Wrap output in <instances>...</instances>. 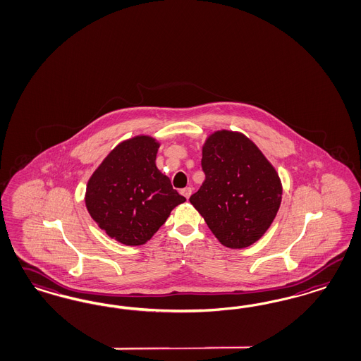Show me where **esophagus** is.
Instances as JSON below:
<instances>
[{
	"mask_svg": "<svg viewBox=\"0 0 361 361\" xmlns=\"http://www.w3.org/2000/svg\"><path fill=\"white\" fill-rule=\"evenodd\" d=\"M181 195H183L185 199H189L190 195H192V188L187 187L184 188V189H181Z\"/></svg>",
	"mask_w": 361,
	"mask_h": 361,
	"instance_id": "obj_1",
	"label": "esophagus"
}]
</instances>
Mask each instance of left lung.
I'll list each match as a JSON object with an SVG mask.
<instances>
[{
	"mask_svg": "<svg viewBox=\"0 0 361 361\" xmlns=\"http://www.w3.org/2000/svg\"><path fill=\"white\" fill-rule=\"evenodd\" d=\"M205 180L190 196L212 233L232 249L245 248L267 232L281 204L279 174L248 137L220 130L202 147Z\"/></svg>",
	"mask_w": 361,
	"mask_h": 361,
	"instance_id": "8db88e82",
	"label": "left lung"
}]
</instances>
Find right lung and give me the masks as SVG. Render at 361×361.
Listing matches in <instances>:
<instances>
[{"instance_id":"1","label":"right lung","mask_w":361,"mask_h":361,"mask_svg":"<svg viewBox=\"0 0 361 361\" xmlns=\"http://www.w3.org/2000/svg\"><path fill=\"white\" fill-rule=\"evenodd\" d=\"M159 142L137 136L117 145L92 174L85 204L102 231L125 245L153 236L185 197L156 166Z\"/></svg>"}]
</instances>
